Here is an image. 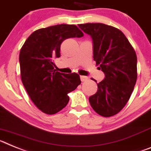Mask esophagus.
Here are the masks:
<instances>
[{
  "label": "esophagus",
  "instance_id": "obj_1",
  "mask_svg": "<svg viewBox=\"0 0 151 151\" xmlns=\"http://www.w3.org/2000/svg\"><path fill=\"white\" fill-rule=\"evenodd\" d=\"M87 79H88V77H86V76H81V81H86Z\"/></svg>",
  "mask_w": 151,
  "mask_h": 151
}]
</instances>
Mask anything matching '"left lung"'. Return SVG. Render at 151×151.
<instances>
[{
  "instance_id": "obj_1",
  "label": "left lung",
  "mask_w": 151,
  "mask_h": 151,
  "mask_svg": "<svg viewBox=\"0 0 151 151\" xmlns=\"http://www.w3.org/2000/svg\"><path fill=\"white\" fill-rule=\"evenodd\" d=\"M78 27L93 40V59L104 73L97 91L89 97L92 108L104 117L117 114L128 103L137 81V56L123 32L103 23Z\"/></svg>"
}]
</instances>
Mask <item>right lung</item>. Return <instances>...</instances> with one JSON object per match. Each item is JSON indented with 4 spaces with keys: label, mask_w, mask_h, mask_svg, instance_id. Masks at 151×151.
I'll return each instance as SVG.
<instances>
[{
    "label": "right lung",
    "mask_w": 151,
    "mask_h": 151,
    "mask_svg": "<svg viewBox=\"0 0 151 151\" xmlns=\"http://www.w3.org/2000/svg\"><path fill=\"white\" fill-rule=\"evenodd\" d=\"M83 36L75 25H55L32 32L21 48V80L30 99L44 113L53 115L65 108L68 94L81 84L76 73L56 71L53 59L60 57L64 40Z\"/></svg>",
    "instance_id": "1"
}]
</instances>
